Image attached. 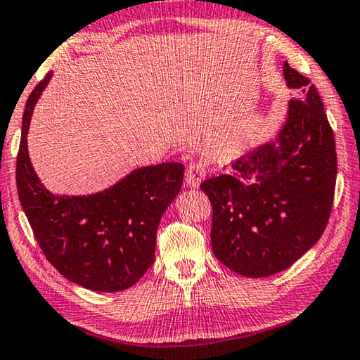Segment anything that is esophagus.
<instances>
[{
	"label": "esophagus",
	"mask_w": 360,
	"mask_h": 360,
	"mask_svg": "<svg viewBox=\"0 0 360 360\" xmlns=\"http://www.w3.org/2000/svg\"><path fill=\"white\" fill-rule=\"evenodd\" d=\"M205 175V166L202 162H191L190 166L186 169L185 174V181L186 186L190 188H198L201 185V181Z\"/></svg>",
	"instance_id": "esophagus-1"
}]
</instances>
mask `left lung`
I'll list each match as a JSON object with an SVG mask.
<instances>
[{
  "instance_id": "left-lung-1",
  "label": "left lung",
  "mask_w": 360,
  "mask_h": 360,
  "mask_svg": "<svg viewBox=\"0 0 360 360\" xmlns=\"http://www.w3.org/2000/svg\"><path fill=\"white\" fill-rule=\"evenodd\" d=\"M298 92L276 143L201 184L212 204L214 255L234 273L266 278L292 266L326 229L337 184V151L322 100L309 78L284 63Z\"/></svg>"
}]
</instances>
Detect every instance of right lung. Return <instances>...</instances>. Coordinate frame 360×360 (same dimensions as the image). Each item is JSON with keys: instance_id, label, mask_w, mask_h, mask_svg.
Here are the masks:
<instances>
[{"instance_id": "right-lung-1", "label": "right lung", "mask_w": 360, "mask_h": 360, "mask_svg": "<svg viewBox=\"0 0 360 360\" xmlns=\"http://www.w3.org/2000/svg\"><path fill=\"white\" fill-rule=\"evenodd\" d=\"M51 73L32 91L22 120L17 193L34 239L63 278L96 292L132 287L155 262L159 220L179 194L185 166L162 162L134 170L92 196H56L32 167L27 132Z\"/></svg>"}]
</instances>
